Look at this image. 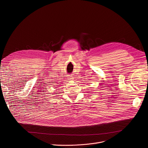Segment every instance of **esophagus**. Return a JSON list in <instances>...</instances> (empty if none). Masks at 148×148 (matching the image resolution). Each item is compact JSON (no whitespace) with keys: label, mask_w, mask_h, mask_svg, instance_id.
I'll list each match as a JSON object with an SVG mask.
<instances>
[{"label":"esophagus","mask_w":148,"mask_h":148,"mask_svg":"<svg viewBox=\"0 0 148 148\" xmlns=\"http://www.w3.org/2000/svg\"><path fill=\"white\" fill-rule=\"evenodd\" d=\"M69 80H73V79L72 77H69Z\"/></svg>","instance_id":"1"}]
</instances>
